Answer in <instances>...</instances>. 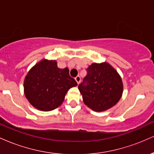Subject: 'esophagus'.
Returning a JSON list of instances; mask_svg holds the SVG:
<instances>
[{"label": "esophagus", "instance_id": "esophagus-1", "mask_svg": "<svg viewBox=\"0 0 154 154\" xmlns=\"http://www.w3.org/2000/svg\"><path fill=\"white\" fill-rule=\"evenodd\" d=\"M75 80H76V82H77V84H79V83L80 82V81H81V78H80V77H79V75H78V76H77V77H75Z\"/></svg>", "mask_w": 154, "mask_h": 154}]
</instances>
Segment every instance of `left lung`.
Here are the masks:
<instances>
[{"label":"left lung","mask_w":154,"mask_h":154,"mask_svg":"<svg viewBox=\"0 0 154 154\" xmlns=\"http://www.w3.org/2000/svg\"><path fill=\"white\" fill-rule=\"evenodd\" d=\"M78 85L85 104L95 111H103L118 103L123 93L122 78L109 63H93Z\"/></svg>","instance_id":"left-lung-1"}]
</instances>
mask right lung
<instances>
[{
  "instance_id": "add662e5",
  "label": "right lung",
  "mask_w": 154,
  "mask_h": 154,
  "mask_svg": "<svg viewBox=\"0 0 154 154\" xmlns=\"http://www.w3.org/2000/svg\"><path fill=\"white\" fill-rule=\"evenodd\" d=\"M77 85L68 68L59 69L56 61L43 59L28 72L24 91L26 99L35 108L49 111L61 106L67 91Z\"/></svg>"
}]
</instances>
